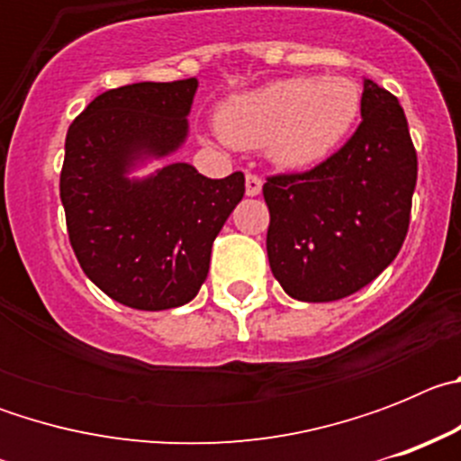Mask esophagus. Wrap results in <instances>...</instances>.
Listing matches in <instances>:
<instances>
[{
    "mask_svg": "<svg viewBox=\"0 0 461 461\" xmlns=\"http://www.w3.org/2000/svg\"><path fill=\"white\" fill-rule=\"evenodd\" d=\"M260 191H263V180H260L258 175H247V180H244V194L258 195Z\"/></svg>",
    "mask_w": 461,
    "mask_h": 461,
    "instance_id": "34e87169",
    "label": "esophagus"
}]
</instances>
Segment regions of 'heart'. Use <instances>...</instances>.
Instances as JSON below:
<instances>
[{
	"label": "heart",
	"instance_id": "b5f03b06",
	"mask_svg": "<svg viewBox=\"0 0 461 461\" xmlns=\"http://www.w3.org/2000/svg\"><path fill=\"white\" fill-rule=\"evenodd\" d=\"M357 115L360 89L353 80L295 76L223 101L217 129L235 148H266L281 168L304 170L339 148Z\"/></svg>",
	"mask_w": 461,
	"mask_h": 461
}]
</instances>
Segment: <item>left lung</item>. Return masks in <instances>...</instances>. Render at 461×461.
Masks as SVG:
<instances>
[{
  "mask_svg": "<svg viewBox=\"0 0 461 461\" xmlns=\"http://www.w3.org/2000/svg\"><path fill=\"white\" fill-rule=\"evenodd\" d=\"M360 113L339 152L263 185L272 275L303 303H332L367 286L409 230L418 157L404 110L388 89L365 80Z\"/></svg>",
  "mask_w": 461,
  "mask_h": 461,
  "instance_id": "left-lung-1",
  "label": "left lung"
}]
</instances>
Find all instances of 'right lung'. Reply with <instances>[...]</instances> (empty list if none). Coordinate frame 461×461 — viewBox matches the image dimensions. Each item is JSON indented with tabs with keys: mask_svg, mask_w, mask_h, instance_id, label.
Segmentation results:
<instances>
[{
	"mask_svg": "<svg viewBox=\"0 0 461 461\" xmlns=\"http://www.w3.org/2000/svg\"><path fill=\"white\" fill-rule=\"evenodd\" d=\"M198 80L133 83L99 94L68 126L59 195L85 275L131 309L191 303L212 242L244 195V175L210 180L191 164L131 177L189 136Z\"/></svg>",
	"mask_w": 461,
	"mask_h": 461,
	"instance_id": "add662e5",
	"label": "right lung"
}]
</instances>
